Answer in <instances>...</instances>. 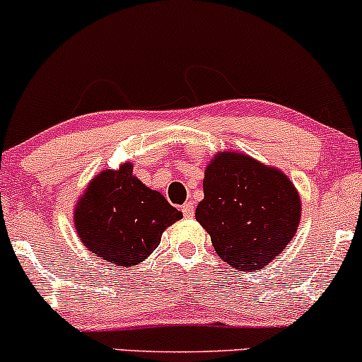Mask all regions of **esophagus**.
<instances>
[{"label": "esophagus", "instance_id": "obj_1", "mask_svg": "<svg viewBox=\"0 0 362 362\" xmlns=\"http://www.w3.org/2000/svg\"><path fill=\"white\" fill-rule=\"evenodd\" d=\"M181 212H182V215H185V217H193V203H185V205L181 206Z\"/></svg>", "mask_w": 362, "mask_h": 362}]
</instances>
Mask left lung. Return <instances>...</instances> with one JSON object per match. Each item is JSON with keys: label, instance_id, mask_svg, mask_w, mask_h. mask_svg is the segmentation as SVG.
<instances>
[{"label": "left lung", "instance_id": "obj_1", "mask_svg": "<svg viewBox=\"0 0 362 362\" xmlns=\"http://www.w3.org/2000/svg\"><path fill=\"white\" fill-rule=\"evenodd\" d=\"M194 217L214 250L238 270H262L294 238L301 198L282 170L238 152L209 162Z\"/></svg>", "mask_w": 362, "mask_h": 362}]
</instances>
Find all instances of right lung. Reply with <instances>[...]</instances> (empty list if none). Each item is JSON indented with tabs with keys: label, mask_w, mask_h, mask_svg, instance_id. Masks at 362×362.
Wrapping results in <instances>:
<instances>
[{
	"label": "right lung",
	"mask_w": 362,
	"mask_h": 362,
	"mask_svg": "<svg viewBox=\"0 0 362 362\" xmlns=\"http://www.w3.org/2000/svg\"><path fill=\"white\" fill-rule=\"evenodd\" d=\"M182 214L133 176V165L105 169L88 182L75 206V229L88 251L117 267H133L159 246Z\"/></svg>",
	"instance_id": "1"
}]
</instances>
